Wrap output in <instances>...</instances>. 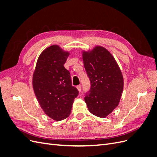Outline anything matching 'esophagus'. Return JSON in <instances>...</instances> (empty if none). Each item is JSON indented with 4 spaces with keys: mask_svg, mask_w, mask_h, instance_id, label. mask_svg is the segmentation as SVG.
I'll return each instance as SVG.
<instances>
[{
    "mask_svg": "<svg viewBox=\"0 0 157 157\" xmlns=\"http://www.w3.org/2000/svg\"><path fill=\"white\" fill-rule=\"evenodd\" d=\"M77 90H78V91L80 92V91H81V90H82L81 85H78V86H77Z\"/></svg>",
    "mask_w": 157,
    "mask_h": 157,
    "instance_id": "esophagus-1",
    "label": "esophagus"
}]
</instances>
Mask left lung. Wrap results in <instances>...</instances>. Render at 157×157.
<instances>
[{"instance_id":"1","label":"left lung","mask_w":157,"mask_h":157,"mask_svg":"<svg viewBox=\"0 0 157 157\" xmlns=\"http://www.w3.org/2000/svg\"><path fill=\"white\" fill-rule=\"evenodd\" d=\"M82 59L91 83L85 102L94 115L105 118L119 103L124 87L122 72L113 55L101 46L83 51Z\"/></svg>"}]
</instances>
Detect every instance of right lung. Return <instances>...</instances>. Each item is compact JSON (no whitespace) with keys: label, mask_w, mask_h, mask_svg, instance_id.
<instances>
[{"label":"right lung","mask_w":157,"mask_h":157,"mask_svg":"<svg viewBox=\"0 0 157 157\" xmlns=\"http://www.w3.org/2000/svg\"><path fill=\"white\" fill-rule=\"evenodd\" d=\"M69 56L58 45L46 48L38 58L33 75V88L46 115L57 121L67 118L78 91L72 86L63 65Z\"/></svg>","instance_id":"add662e5"}]
</instances>
